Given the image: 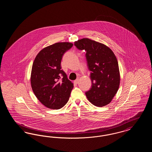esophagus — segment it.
Wrapping results in <instances>:
<instances>
[{"instance_id": "1", "label": "esophagus", "mask_w": 152, "mask_h": 152, "mask_svg": "<svg viewBox=\"0 0 152 152\" xmlns=\"http://www.w3.org/2000/svg\"><path fill=\"white\" fill-rule=\"evenodd\" d=\"M79 78H77V79L75 80L74 81V83H75V84H78V83H79Z\"/></svg>"}]
</instances>
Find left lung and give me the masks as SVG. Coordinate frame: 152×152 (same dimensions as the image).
<instances>
[{"mask_svg": "<svg viewBox=\"0 0 152 152\" xmlns=\"http://www.w3.org/2000/svg\"><path fill=\"white\" fill-rule=\"evenodd\" d=\"M80 50L86 51L87 65L91 73L92 86L86 93L93 105L101 107L109 104L119 88L120 75L113 52L104 44L88 38L75 42Z\"/></svg>", "mask_w": 152, "mask_h": 152, "instance_id": "left-lung-1", "label": "left lung"}]
</instances>
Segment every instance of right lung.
<instances>
[{
  "label": "right lung",
  "instance_id": "obj_1",
  "mask_svg": "<svg viewBox=\"0 0 152 152\" xmlns=\"http://www.w3.org/2000/svg\"><path fill=\"white\" fill-rule=\"evenodd\" d=\"M72 46L69 42L53 44L44 48L34 60L31 85L37 99L47 108L59 109L69 100L73 84L60 64L64 53Z\"/></svg>",
  "mask_w": 152,
  "mask_h": 152
}]
</instances>
